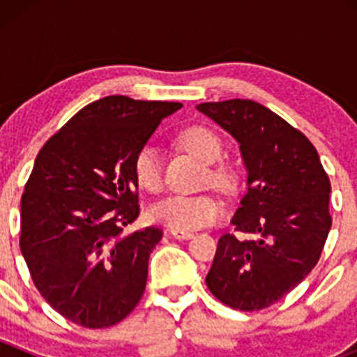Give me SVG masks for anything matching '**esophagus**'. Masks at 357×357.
<instances>
[{"label":"esophagus","instance_id":"1","mask_svg":"<svg viewBox=\"0 0 357 357\" xmlns=\"http://www.w3.org/2000/svg\"><path fill=\"white\" fill-rule=\"evenodd\" d=\"M171 235L176 240H190L193 236L192 231H183V229H171Z\"/></svg>","mask_w":357,"mask_h":357}]
</instances>
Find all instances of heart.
Wrapping results in <instances>:
<instances>
[{
  "instance_id": "heart-1",
  "label": "heart",
  "mask_w": 357,
  "mask_h": 357,
  "mask_svg": "<svg viewBox=\"0 0 357 357\" xmlns=\"http://www.w3.org/2000/svg\"><path fill=\"white\" fill-rule=\"evenodd\" d=\"M181 145L199 157L205 164H214L221 157L222 145L219 136L204 126H192L185 129L179 136ZM132 174L136 183L146 192L157 193L162 188V167L160 157L155 146L145 145L136 152L132 160ZM208 179L215 185H229L231 171L226 165H212L208 169ZM225 214L221 200L214 195H171L167 199L157 202L150 207V218L155 222L169 226L172 229H192L204 228L219 221Z\"/></svg>"
}]
</instances>
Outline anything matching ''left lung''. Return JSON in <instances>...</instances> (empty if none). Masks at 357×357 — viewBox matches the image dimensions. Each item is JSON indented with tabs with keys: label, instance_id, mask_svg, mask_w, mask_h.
Instances as JSON below:
<instances>
[{
	"label": "left lung",
	"instance_id": "1",
	"mask_svg": "<svg viewBox=\"0 0 357 357\" xmlns=\"http://www.w3.org/2000/svg\"><path fill=\"white\" fill-rule=\"evenodd\" d=\"M238 142L247 193L219 238L205 283L218 301L240 311L269 307L291 291L319 261L332 228L328 174L298 129L252 100L197 105Z\"/></svg>",
	"mask_w": 357,
	"mask_h": 357
}]
</instances>
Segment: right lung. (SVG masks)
<instances>
[{"label": "right lung", "mask_w": 357, "mask_h": 357, "mask_svg": "<svg viewBox=\"0 0 357 357\" xmlns=\"http://www.w3.org/2000/svg\"><path fill=\"white\" fill-rule=\"evenodd\" d=\"M179 109L105 96L39 150L20 202V250L36 289L68 321L107 328L138 305L162 229L124 231L139 214L132 160Z\"/></svg>", "instance_id": "right-lung-1"}]
</instances>
